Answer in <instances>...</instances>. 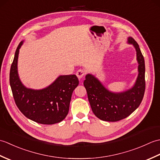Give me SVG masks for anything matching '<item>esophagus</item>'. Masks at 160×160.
<instances>
[{
  "label": "esophagus",
  "instance_id": "obj_1",
  "mask_svg": "<svg viewBox=\"0 0 160 160\" xmlns=\"http://www.w3.org/2000/svg\"><path fill=\"white\" fill-rule=\"evenodd\" d=\"M84 75H85V71H84L83 69H79L77 71L76 76L78 78V79H81Z\"/></svg>",
  "mask_w": 160,
  "mask_h": 160
}]
</instances>
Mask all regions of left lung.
Wrapping results in <instances>:
<instances>
[{
    "instance_id": "left-lung-1",
    "label": "left lung",
    "mask_w": 160,
    "mask_h": 160,
    "mask_svg": "<svg viewBox=\"0 0 160 160\" xmlns=\"http://www.w3.org/2000/svg\"><path fill=\"white\" fill-rule=\"evenodd\" d=\"M128 43L136 50L138 76L131 89L121 93L108 91L94 76L87 74L84 86L87 92L91 109L97 118L103 121L117 122L127 118L140 106L145 91V63L137 42L128 37Z\"/></svg>"
}]
</instances>
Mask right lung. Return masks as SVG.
Returning <instances> with one entry per match:
<instances>
[{"mask_svg": "<svg viewBox=\"0 0 160 160\" xmlns=\"http://www.w3.org/2000/svg\"><path fill=\"white\" fill-rule=\"evenodd\" d=\"M16 50L9 73V83L16 106L25 117L42 124H53L62 121L69 109L73 90L79 84L76 75L60 76L45 89L34 90L25 87L18 74L19 49Z\"/></svg>", "mask_w": 160, "mask_h": 160, "instance_id": "right-lung-1", "label": "right lung"}]
</instances>
